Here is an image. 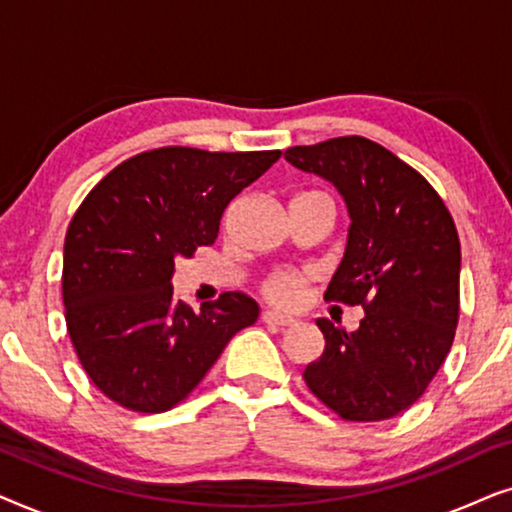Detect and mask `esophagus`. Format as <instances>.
<instances>
[{
	"mask_svg": "<svg viewBox=\"0 0 512 512\" xmlns=\"http://www.w3.org/2000/svg\"><path fill=\"white\" fill-rule=\"evenodd\" d=\"M261 319H263V324L275 326V328H286V326H293V324H296V319L286 317V314H279V312H275V310L263 312V314H261Z\"/></svg>",
	"mask_w": 512,
	"mask_h": 512,
	"instance_id": "obj_1",
	"label": "esophagus"
}]
</instances>
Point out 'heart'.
<instances>
[{
	"label": "heart",
	"instance_id": "heart-1",
	"mask_svg": "<svg viewBox=\"0 0 512 512\" xmlns=\"http://www.w3.org/2000/svg\"><path fill=\"white\" fill-rule=\"evenodd\" d=\"M312 272L296 268H275L261 282V293L265 300L279 307H296L305 296Z\"/></svg>",
	"mask_w": 512,
	"mask_h": 512
}]
</instances>
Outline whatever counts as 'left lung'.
<instances>
[{"instance_id":"obj_1","label":"left lung","mask_w":512,"mask_h":512,"mask_svg":"<svg viewBox=\"0 0 512 512\" xmlns=\"http://www.w3.org/2000/svg\"><path fill=\"white\" fill-rule=\"evenodd\" d=\"M284 158L345 198L352 226L326 300L366 310L354 333L317 321L326 347L305 368L307 389L345 422L401 415L436 377L457 331L461 247L450 209L373 139L333 137L291 146Z\"/></svg>"}]
</instances>
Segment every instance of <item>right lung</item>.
<instances>
[{
  "instance_id": "add662e5",
  "label": "right lung",
  "mask_w": 512,
  "mask_h": 512,
  "mask_svg": "<svg viewBox=\"0 0 512 512\" xmlns=\"http://www.w3.org/2000/svg\"><path fill=\"white\" fill-rule=\"evenodd\" d=\"M279 156L160 146L116 165L76 209L62 261L67 333L86 375L121 408L153 415L186 401L258 319L240 291L193 312L174 300L172 272L214 244L228 202Z\"/></svg>"
}]
</instances>
